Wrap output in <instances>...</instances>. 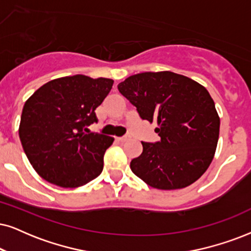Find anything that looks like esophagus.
Listing matches in <instances>:
<instances>
[{
  "mask_svg": "<svg viewBox=\"0 0 251 251\" xmlns=\"http://www.w3.org/2000/svg\"><path fill=\"white\" fill-rule=\"evenodd\" d=\"M129 139V136H122V138H117V140H118L119 142H125L127 141Z\"/></svg>",
  "mask_w": 251,
  "mask_h": 251,
  "instance_id": "34e87169",
  "label": "esophagus"
}]
</instances>
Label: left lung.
Segmentation results:
<instances>
[{"label": "left lung", "instance_id": "left-lung-1", "mask_svg": "<svg viewBox=\"0 0 251 251\" xmlns=\"http://www.w3.org/2000/svg\"><path fill=\"white\" fill-rule=\"evenodd\" d=\"M141 119L156 122L160 141L141 142L131 169L160 190L191 185L207 170L219 139L220 118L205 87L173 72H146L118 84Z\"/></svg>", "mask_w": 251, "mask_h": 251}]
</instances>
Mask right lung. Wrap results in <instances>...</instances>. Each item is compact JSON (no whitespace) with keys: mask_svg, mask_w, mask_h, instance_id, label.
Returning <instances> with one entry per match:
<instances>
[{"mask_svg":"<svg viewBox=\"0 0 251 251\" xmlns=\"http://www.w3.org/2000/svg\"><path fill=\"white\" fill-rule=\"evenodd\" d=\"M111 78L65 76L47 82L25 102L20 124L23 149L37 174L61 188H78L100 175L115 139L90 133Z\"/></svg>","mask_w":251,"mask_h":251,"instance_id":"obj_1","label":"right lung"}]
</instances>
